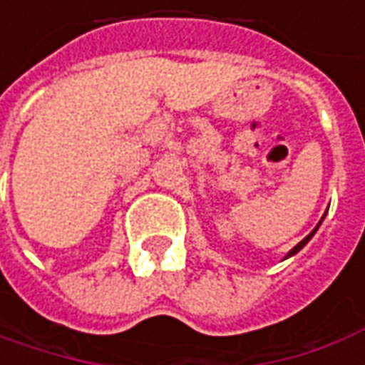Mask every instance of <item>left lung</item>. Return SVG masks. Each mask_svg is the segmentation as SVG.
<instances>
[{
	"label": "left lung",
	"mask_w": 365,
	"mask_h": 365,
	"mask_svg": "<svg viewBox=\"0 0 365 365\" xmlns=\"http://www.w3.org/2000/svg\"><path fill=\"white\" fill-rule=\"evenodd\" d=\"M322 220H324V216H322ZM322 220H320V222H318V226H316V228H314L312 232H310V235H308V236H306V238H304L302 242H298V245L294 246L292 250H290V252H288V255H286V258H290V256H294V255H296V252H300V250H302L304 246H306V245H308V242H310V238H312V236L316 235V230H318V228H320Z\"/></svg>",
	"instance_id": "1"
}]
</instances>
